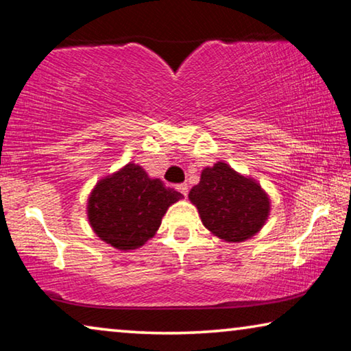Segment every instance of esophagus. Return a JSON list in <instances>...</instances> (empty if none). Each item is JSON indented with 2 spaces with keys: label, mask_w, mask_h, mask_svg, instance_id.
<instances>
[{
  "label": "esophagus",
  "mask_w": 351,
  "mask_h": 351,
  "mask_svg": "<svg viewBox=\"0 0 351 351\" xmlns=\"http://www.w3.org/2000/svg\"><path fill=\"white\" fill-rule=\"evenodd\" d=\"M176 189H178V192H181L182 195L184 197H187V192H189V186L186 184V182H181V184H178L176 186Z\"/></svg>",
  "instance_id": "obj_1"
}]
</instances>
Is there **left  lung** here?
<instances>
[{
  "instance_id": "1",
  "label": "left lung",
  "mask_w": 351,
  "mask_h": 351,
  "mask_svg": "<svg viewBox=\"0 0 351 351\" xmlns=\"http://www.w3.org/2000/svg\"><path fill=\"white\" fill-rule=\"evenodd\" d=\"M189 199L197 206L203 225L226 242L253 237L270 213V199L258 182L225 162L206 167Z\"/></svg>"
}]
</instances>
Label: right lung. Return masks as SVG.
Returning a JSON list of instances; mask_svg holds the SVG:
<instances>
[{
    "label": "right lung",
    "mask_w": 351,
    "mask_h": 351,
    "mask_svg": "<svg viewBox=\"0 0 351 351\" xmlns=\"http://www.w3.org/2000/svg\"><path fill=\"white\" fill-rule=\"evenodd\" d=\"M182 198L175 189L152 180L137 164H128L97 182L87 203L95 234L117 250H136L152 239L170 204Z\"/></svg>",
    "instance_id": "add662e5"
}]
</instances>
